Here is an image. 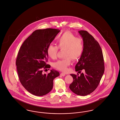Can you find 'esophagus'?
<instances>
[{
    "label": "esophagus",
    "instance_id": "34e87169",
    "mask_svg": "<svg viewBox=\"0 0 120 120\" xmlns=\"http://www.w3.org/2000/svg\"><path fill=\"white\" fill-rule=\"evenodd\" d=\"M60 75L61 76H65V73H60Z\"/></svg>",
    "mask_w": 120,
    "mask_h": 120
}]
</instances>
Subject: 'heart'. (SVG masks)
<instances>
[{"label": "heart", "instance_id": "obj_1", "mask_svg": "<svg viewBox=\"0 0 120 120\" xmlns=\"http://www.w3.org/2000/svg\"><path fill=\"white\" fill-rule=\"evenodd\" d=\"M57 46L50 45L47 48L49 57L54 59L56 57L59 49L64 50L65 59L59 60L54 64V67L62 71H66L71 64L72 59L76 60L82 56L83 51L82 40L77 38L70 31L65 32L59 37L57 41Z\"/></svg>", "mask_w": 120, "mask_h": 120}]
</instances>
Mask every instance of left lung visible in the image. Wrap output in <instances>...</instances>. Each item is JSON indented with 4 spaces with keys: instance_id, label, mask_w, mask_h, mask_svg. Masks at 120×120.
<instances>
[{
    "instance_id": "1",
    "label": "left lung",
    "mask_w": 120,
    "mask_h": 120,
    "mask_svg": "<svg viewBox=\"0 0 120 120\" xmlns=\"http://www.w3.org/2000/svg\"><path fill=\"white\" fill-rule=\"evenodd\" d=\"M83 41V51L75 66V71L84 73L80 75L71 74L73 82L69 88L74 93L81 96L89 94L98 87L104 71L103 52L99 43L85 30L78 31Z\"/></svg>"
}]
</instances>
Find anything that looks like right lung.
<instances>
[{"label":"right lung","mask_w":120,"mask_h":120,"mask_svg":"<svg viewBox=\"0 0 120 120\" xmlns=\"http://www.w3.org/2000/svg\"><path fill=\"white\" fill-rule=\"evenodd\" d=\"M60 32L58 29L48 28L33 32L24 42L16 60L17 72L22 85L31 94L43 96L53 88V80L60 75L57 71L51 70L43 74L51 66L47 64V48Z\"/></svg>","instance_id":"right-lung-1"}]
</instances>
